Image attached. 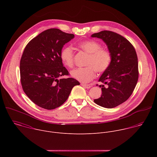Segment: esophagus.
<instances>
[{"label":"esophagus","instance_id":"esophagus-1","mask_svg":"<svg viewBox=\"0 0 157 157\" xmlns=\"http://www.w3.org/2000/svg\"><path fill=\"white\" fill-rule=\"evenodd\" d=\"M81 85L82 86H83L84 87L86 88V89H89V88L91 87V86H90V85H88V84H83V83H81Z\"/></svg>","mask_w":157,"mask_h":157}]
</instances>
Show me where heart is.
I'll list each match as a JSON object with an SVG mask.
<instances>
[{"mask_svg": "<svg viewBox=\"0 0 157 157\" xmlns=\"http://www.w3.org/2000/svg\"><path fill=\"white\" fill-rule=\"evenodd\" d=\"M76 46L88 54V57L85 62L86 67L71 71V76L73 78L82 82H87L94 78L96 71L102 73L109 68L113 55L109 49L102 48V44L99 41L94 40H85L78 43ZM74 52L70 47H64L60 53L63 63L68 68L74 66Z\"/></svg>", "mask_w": 157, "mask_h": 157, "instance_id": "heart-1", "label": "heart"}]
</instances>
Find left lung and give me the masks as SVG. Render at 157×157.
I'll return each mask as SVG.
<instances>
[{"instance_id":"obj_1","label":"left lung","mask_w":157,"mask_h":157,"mask_svg":"<svg viewBox=\"0 0 157 157\" xmlns=\"http://www.w3.org/2000/svg\"><path fill=\"white\" fill-rule=\"evenodd\" d=\"M102 39L111 52L113 58L109 68L99 79L103 84L102 95L94 102L105 108H114L132 95L139 78L138 58L132 43L122 35L109 30L94 33Z\"/></svg>"}]
</instances>
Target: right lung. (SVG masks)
I'll return each mask as SVG.
<instances>
[{
  "label": "right lung",
  "instance_id": "add662e5",
  "mask_svg": "<svg viewBox=\"0 0 157 157\" xmlns=\"http://www.w3.org/2000/svg\"><path fill=\"white\" fill-rule=\"evenodd\" d=\"M58 29L44 30L26 45L20 62L22 89L36 105L52 110L68 98L73 87L79 82L69 76L60 53L64 44L74 38Z\"/></svg>",
  "mask_w": 157,
  "mask_h": 157
}]
</instances>
